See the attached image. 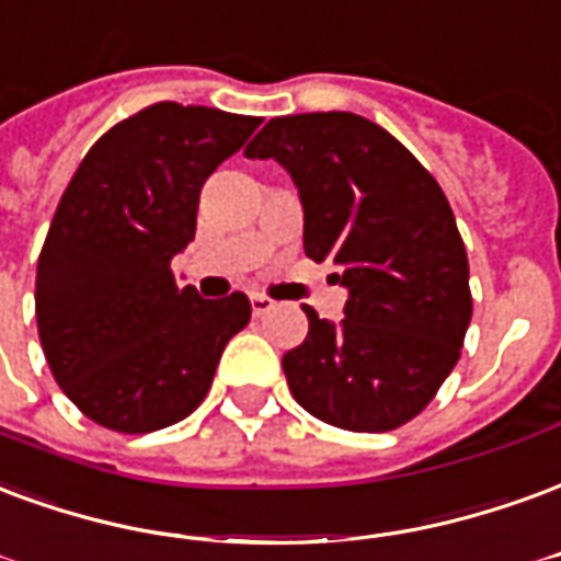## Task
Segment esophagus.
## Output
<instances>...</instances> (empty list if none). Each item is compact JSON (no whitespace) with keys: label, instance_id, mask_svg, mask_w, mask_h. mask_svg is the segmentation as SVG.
Wrapping results in <instances>:
<instances>
[{"label":"esophagus","instance_id":"esophagus-1","mask_svg":"<svg viewBox=\"0 0 561 561\" xmlns=\"http://www.w3.org/2000/svg\"><path fill=\"white\" fill-rule=\"evenodd\" d=\"M251 308L256 317H263V313H268V310L275 308V301L268 296H263V293H251Z\"/></svg>","mask_w":561,"mask_h":561}]
</instances>
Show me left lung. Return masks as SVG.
Segmentation results:
<instances>
[{
    "label": "left lung",
    "instance_id": "1",
    "mask_svg": "<svg viewBox=\"0 0 561 561\" xmlns=\"http://www.w3.org/2000/svg\"><path fill=\"white\" fill-rule=\"evenodd\" d=\"M275 158L305 206V253L350 289L337 325L305 305L284 355L293 398L355 433L415 419L451 374L472 320L469 260L443 187L403 142L355 113L277 116L244 149Z\"/></svg>",
    "mask_w": 561,
    "mask_h": 561
}]
</instances>
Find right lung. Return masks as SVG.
<instances>
[{"label": "right lung", "instance_id": "add662e5", "mask_svg": "<svg viewBox=\"0 0 561 561\" xmlns=\"http://www.w3.org/2000/svg\"><path fill=\"white\" fill-rule=\"evenodd\" d=\"M256 125L161 101L113 125L65 187L38 256L35 320L53 379L101 427L187 419L251 322L248 296L179 289L170 260L194 241L206 179Z\"/></svg>", "mask_w": 561, "mask_h": 561}]
</instances>
